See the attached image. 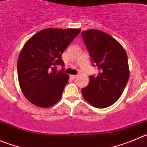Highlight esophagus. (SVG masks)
Instances as JSON below:
<instances>
[{
	"mask_svg": "<svg viewBox=\"0 0 147 147\" xmlns=\"http://www.w3.org/2000/svg\"><path fill=\"white\" fill-rule=\"evenodd\" d=\"M70 78L74 80V79H75V78H78V75H71Z\"/></svg>",
	"mask_w": 147,
	"mask_h": 147,
	"instance_id": "1",
	"label": "esophagus"
}]
</instances>
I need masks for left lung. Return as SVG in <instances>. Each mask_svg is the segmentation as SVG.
<instances>
[{"label": "left lung", "mask_w": 147, "mask_h": 147, "mask_svg": "<svg viewBox=\"0 0 147 147\" xmlns=\"http://www.w3.org/2000/svg\"><path fill=\"white\" fill-rule=\"evenodd\" d=\"M93 67L98 68L96 76L90 75L89 83L81 92L92 106H111L122 94L129 79L127 55L125 49L111 36L90 29L81 33Z\"/></svg>", "instance_id": "8db88e82"}]
</instances>
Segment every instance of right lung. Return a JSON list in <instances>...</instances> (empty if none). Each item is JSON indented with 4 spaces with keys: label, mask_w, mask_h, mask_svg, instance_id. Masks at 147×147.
Masks as SVG:
<instances>
[{
    "label": "right lung",
    "mask_w": 147,
    "mask_h": 147,
    "mask_svg": "<svg viewBox=\"0 0 147 147\" xmlns=\"http://www.w3.org/2000/svg\"><path fill=\"white\" fill-rule=\"evenodd\" d=\"M80 32V29L47 28L29 39L20 53L18 75L20 86L28 101L48 108L61 99L69 75L56 66L64 67L61 55Z\"/></svg>",
    "instance_id": "add662e5"
}]
</instances>
